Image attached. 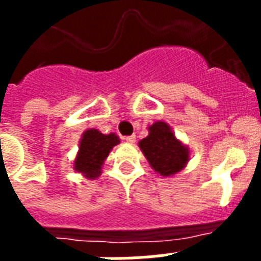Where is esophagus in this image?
<instances>
[{"instance_id":"34e87169","label":"esophagus","mask_w":261,"mask_h":261,"mask_svg":"<svg viewBox=\"0 0 261 261\" xmlns=\"http://www.w3.org/2000/svg\"><path fill=\"white\" fill-rule=\"evenodd\" d=\"M124 141L128 143H134L135 142V135H127V137H124Z\"/></svg>"}]
</instances>
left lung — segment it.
Instances as JSON below:
<instances>
[{"label":"left lung","mask_w":261,"mask_h":261,"mask_svg":"<svg viewBox=\"0 0 261 261\" xmlns=\"http://www.w3.org/2000/svg\"><path fill=\"white\" fill-rule=\"evenodd\" d=\"M139 147L161 176H171L186 167L190 151L178 142L167 123L157 122L149 127V135L139 142Z\"/></svg>","instance_id":"left-lung-1"}]
</instances>
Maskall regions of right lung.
Listing matches in <instances>:
<instances>
[{
  "instance_id": "1",
  "label": "right lung",
  "mask_w": 261,
  "mask_h": 261,
  "mask_svg": "<svg viewBox=\"0 0 261 261\" xmlns=\"http://www.w3.org/2000/svg\"><path fill=\"white\" fill-rule=\"evenodd\" d=\"M119 142L120 141L115 134L106 135L97 130L85 131L80 143L79 155L74 161V169L85 173L89 178L97 177L104 160Z\"/></svg>"
}]
</instances>
